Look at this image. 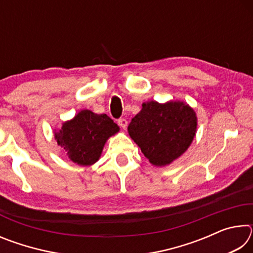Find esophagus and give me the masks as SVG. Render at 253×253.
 <instances>
[{"label": "esophagus", "mask_w": 253, "mask_h": 253, "mask_svg": "<svg viewBox=\"0 0 253 253\" xmlns=\"http://www.w3.org/2000/svg\"><path fill=\"white\" fill-rule=\"evenodd\" d=\"M118 125L121 126L123 129H125V128L127 127V121L125 118H119L118 119Z\"/></svg>", "instance_id": "obj_1"}]
</instances>
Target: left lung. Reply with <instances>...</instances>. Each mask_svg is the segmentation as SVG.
I'll list each match as a JSON object with an SVG mask.
<instances>
[{
	"instance_id": "8db88e82",
	"label": "left lung",
	"mask_w": 253,
	"mask_h": 253,
	"mask_svg": "<svg viewBox=\"0 0 253 253\" xmlns=\"http://www.w3.org/2000/svg\"><path fill=\"white\" fill-rule=\"evenodd\" d=\"M196 131L194 110L181 101H148L128 126L132 140L153 165L163 166L186 151Z\"/></svg>"
}]
</instances>
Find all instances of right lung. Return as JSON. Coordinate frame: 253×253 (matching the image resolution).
I'll return each instance as SVG.
<instances>
[{"mask_svg": "<svg viewBox=\"0 0 253 253\" xmlns=\"http://www.w3.org/2000/svg\"><path fill=\"white\" fill-rule=\"evenodd\" d=\"M118 130L117 124L106 114L81 110L72 121L63 124L54 137L72 162L87 166L99 160L106 140Z\"/></svg>", "mask_w": 253, "mask_h": 253, "instance_id": "obj_1", "label": "right lung"}]
</instances>
